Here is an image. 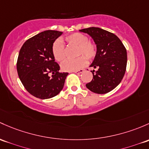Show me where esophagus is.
Returning <instances> with one entry per match:
<instances>
[{"mask_svg": "<svg viewBox=\"0 0 149 149\" xmlns=\"http://www.w3.org/2000/svg\"><path fill=\"white\" fill-rule=\"evenodd\" d=\"M84 71V69H80V70H74V71H73V72L75 73H77V74H79V73H83Z\"/></svg>", "mask_w": 149, "mask_h": 149, "instance_id": "1", "label": "esophagus"}]
</instances>
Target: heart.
<instances>
[{
	"mask_svg": "<svg viewBox=\"0 0 149 149\" xmlns=\"http://www.w3.org/2000/svg\"><path fill=\"white\" fill-rule=\"evenodd\" d=\"M65 40L69 43L78 46V55L84 54L76 59H67L61 63V68L64 71H74L84 67L86 64L88 59L94 58L97 54V47L93 42L89 41L88 38L85 34L74 33L65 38ZM52 53L54 58L58 61H63L65 58V50L62 41L56 40L52 46Z\"/></svg>",
	"mask_w": 149,
	"mask_h": 149,
	"instance_id": "1",
	"label": "heart"
}]
</instances>
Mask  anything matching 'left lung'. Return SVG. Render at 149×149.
Here are the masks:
<instances>
[{"label": "left lung", "mask_w": 149, "mask_h": 149, "mask_svg": "<svg viewBox=\"0 0 149 149\" xmlns=\"http://www.w3.org/2000/svg\"><path fill=\"white\" fill-rule=\"evenodd\" d=\"M88 34L94 40L97 54L91 67L93 79L86 84L93 93L104 94L115 88L124 76L127 64V52L115 34L100 28L91 27L80 30Z\"/></svg>", "instance_id": "1"}]
</instances>
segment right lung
Masks as SVG:
<instances>
[{"label": "right lung", "instance_id": "1", "mask_svg": "<svg viewBox=\"0 0 149 149\" xmlns=\"http://www.w3.org/2000/svg\"><path fill=\"white\" fill-rule=\"evenodd\" d=\"M63 33L45 31L23 43L17 61V71L29 93L40 99L58 94L68 73H60V66L53 56V43ZM50 74H52L51 76Z\"/></svg>", "mask_w": 149, "mask_h": 149}]
</instances>
